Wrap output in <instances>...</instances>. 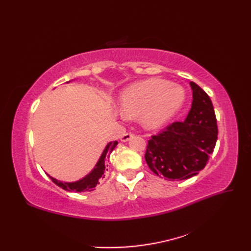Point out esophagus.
Returning a JSON list of instances; mask_svg holds the SVG:
<instances>
[{
    "label": "esophagus",
    "mask_w": 251,
    "mask_h": 251,
    "mask_svg": "<svg viewBox=\"0 0 251 251\" xmlns=\"http://www.w3.org/2000/svg\"><path fill=\"white\" fill-rule=\"evenodd\" d=\"M132 137H134V134H132V132H125V134L122 135L121 141L126 142V141H128L130 138H132Z\"/></svg>",
    "instance_id": "1"
}]
</instances>
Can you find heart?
Returning <instances> with one entry per match:
<instances>
[{
	"instance_id": "heart-1",
	"label": "heart",
	"mask_w": 251,
	"mask_h": 251,
	"mask_svg": "<svg viewBox=\"0 0 251 251\" xmlns=\"http://www.w3.org/2000/svg\"><path fill=\"white\" fill-rule=\"evenodd\" d=\"M184 101L183 88L161 78L137 82L123 90L119 99L121 113L126 117L139 115L149 129L164 125L177 113Z\"/></svg>"
}]
</instances>
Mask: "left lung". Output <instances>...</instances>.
Returning a JSON list of instances; mask_svg holds the SVG:
<instances>
[{
    "mask_svg": "<svg viewBox=\"0 0 251 251\" xmlns=\"http://www.w3.org/2000/svg\"><path fill=\"white\" fill-rule=\"evenodd\" d=\"M192 108L184 122L167 125L151 136L145 154L149 168L166 179L185 180L204 169L218 139L217 119L211 100L194 82Z\"/></svg>",
    "mask_w": 251,
    "mask_h": 251,
    "instance_id": "8db88e82",
    "label": "left lung"
}]
</instances>
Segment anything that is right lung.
I'll return each mask as SVG.
<instances>
[{
    "label": "right lung",
    "instance_id": "1",
    "mask_svg": "<svg viewBox=\"0 0 251 251\" xmlns=\"http://www.w3.org/2000/svg\"><path fill=\"white\" fill-rule=\"evenodd\" d=\"M116 145H117V141L108 143V146L105 147L104 151L102 152V154H101L99 161H98L97 165H96V167L92 170V173L88 174L85 178L76 181V182H61V181H58L51 177H50V178L51 179L52 182L57 184L59 188L66 190V191H69V192L93 191L95 186L99 183V180L101 178H104V173L108 170L106 169V166H108V165H106V161H108L111 152L114 150Z\"/></svg>",
    "mask_w": 251,
    "mask_h": 251
}]
</instances>
